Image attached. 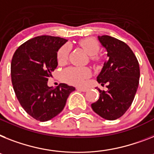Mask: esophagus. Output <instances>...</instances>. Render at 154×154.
Wrapping results in <instances>:
<instances>
[{"label":"esophagus","instance_id":"1","mask_svg":"<svg viewBox=\"0 0 154 154\" xmlns=\"http://www.w3.org/2000/svg\"><path fill=\"white\" fill-rule=\"evenodd\" d=\"M76 89L79 91H82V92H86V91H87V88H85V87H77Z\"/></svg>","mask_w":154,"mask_h":154}]
</instances>
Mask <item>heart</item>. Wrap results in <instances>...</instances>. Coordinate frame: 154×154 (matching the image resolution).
Wrapping results in <instances>:
<instances>
[{"label": "heart", "instance_id": "heart-1", "mask_svg": "<svg viewBox=\"0 0 154 154\" xmlns=\"http://www.w3.org/2000/svg\"><path fill=\"white\" fill-rule=\"evenodd\" d=\"M79 45L82 47L88 55L95 59V55L98 53L100 46L97 41L94 38H84L79 42ZM70 52V45L66 44L59 49L57 53V60L59 63H63L68 60ZM91 70L86 67H71L64 70L63 77L66 82L74 85H82L86 79L91 76Z\"/></svg>", "mask_w": 154, "mask_h": 154}]
</instances>
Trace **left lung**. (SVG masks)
<instances>
[{
	"label": "left lung",
	"mask_w": 154,
	"mask_h": 154,
	"mask_svg": "<svg viewBox=\"0 0 154 154\" xmlns=\"http://www.w3.org/2000/svg\"><path fill=\"white\" fill-rule=\"evenodd\" d=\"M107 51L97 81L107 85L106 91L97 89L100 97L91 105L92 109L101 117L114 120L124 115L134 100L139 82L140 69L138 60L126 43L109 35L97 37Z\"/></svg>",
	"instance_id": "left-lung-1"
}]
</instances>
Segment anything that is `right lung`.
<instances>
[{
    "mask_svg": "<svg viewBox=\"0 0 154 154\" xmlns=\"http://www.w3.org/2000/svg\"><path fill=\"white\" fill-rule=\"evenodd\" d=\"M67 39L49 35L26 41L14 53L11 76L18 101L34 119L45 122L61 112L75 87L60 83L48 86L52 72L58 65L57 52Z\"/></svg>",
    "mask_w": 154,
    "mask_h": 154,
    "instance_id": "obj_1",
    "label": "right lung"
}]
</instances>
